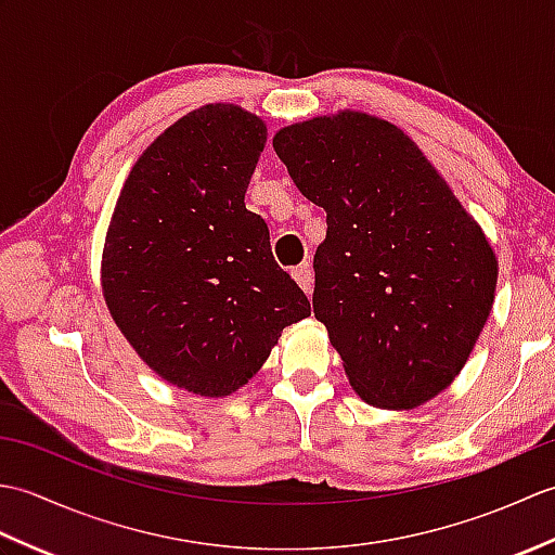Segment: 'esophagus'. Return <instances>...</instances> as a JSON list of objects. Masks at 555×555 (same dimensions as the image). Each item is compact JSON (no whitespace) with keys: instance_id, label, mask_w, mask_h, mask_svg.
I'll use <instances>...</instances> for the list:
<instances>
[{"instance_id":"34e87169","label":"esophagus","mask_w":555,"mask_h":555,"mask_svg":"<svg viewBox=\"0 0 555 555\" xmlns=\"http://www.w3.org/2000/svg\"><path fill=\"white\" fill-rule=\"evenodd\" d=\"M291 276L296 279V284H298L305 293L312 291V269H310L308 262L293 267V269H291Z\"/></svg>"}]
</instances>
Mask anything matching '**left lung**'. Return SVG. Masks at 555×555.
<instances>
[{"instance_id": "left-lung-1", "label": "left lung", "mask_w": 555, "mask_h": 555, "mask_svg": "<svg viewBox=\"0 0 555 555\" xmlns=\"http://www.w3.org/2000/svg\"><path fill=\"white\" fill-rule=\"evenodd\" d=\"M274 150L326 211L312 308L350 386L412 410L453 384L485 328L499 259L415 140L344 109L291 124Z\"/></svg>"}]
</instances>
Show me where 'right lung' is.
<instances>
[{
  "label": "right lung",
  "instance_id": "right-lung-1",
  "mask_svg": "<svg viewBox=\"0 0 555 555\" xmlns=\"http://www.w3.org/2000/svg\"><path fill=\"white\" fill-rule=\"evenodd\" d=\"M267 124L238 104H205L152 140L116 199L102 296L152 372L223 398L262 367L310 300L276 264L245 191Z\"/></svg>",
  "mask_w": 555,
  "mask_h": 555
}]
</instances>
